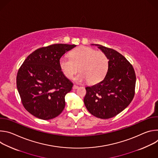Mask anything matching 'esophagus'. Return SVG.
I'll return each mask as SVG.
<instances>
[{"mask_svg":"<svg viewBox=\"0 0 158 158\" xmlns=\"http://www.w3.org/2000/svg\"><path fill=\"white\" fill-rule=\"evenodd\" d=\"M79 87L77 86V85H73V89H77Z\"/></svg>","mask_w":158,"mask_h":158,"instance_id":"34e87169","label":"esophagus"}]
</instances>
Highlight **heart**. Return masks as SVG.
Wrapping results in <instances>:
<instances>
[{
	"mask_svg": "<svg viewBox=\"0 0 158 158\" xmlns=\"http://www.w3.org/2000/svg\"><path fill=\"white\" fill-rule=\"evenodd\" d=\"M69 55L71 59L62 57L59 61L60 71L67 79H73L79 68L81 73L75 79L79 82L87 81L90 84H96L106 76L109 59L104 52L82 46L71 51Z\"/></svg>",
	"mask_w": 158,
	"mask_h": 158,
	"instance_id": "heart-1",
	"label": "heart"
}]
</instances>
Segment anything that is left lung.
<instances>
[{"instance_id": "8db88e82", "label": "left lung", "mask_w": 158, "mask_h": 158, "mask_svg": "<svg viewBox=\"0 0 158 158\" xmlns=\"http://www.w3.org/2000/svg\"><path fill=\"white\" fill-rule=\"evenodd\" d=\"M95 46L107 55L109 68L101 82L85 87L84 102L93 116L109 119L119 114L133 99L136 74L130 62L118 51L99 44Z\"/></svg>"}]
</instances>
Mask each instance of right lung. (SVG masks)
I'll return each mask as SVG.
<instances>
[{
  "label": "right lung",
  "instance_id": "obj_1",
  "mask_svg": "<svg viewBox=\"0 0 158 158\" xmlns=\"http://www.w3.org/2000/svg\"><path fill=\"white\" fill-rule=\"evenodd\" d=\"M74 44H52L37 49L20 67L17 88L24 108L34 116L49 120L65 107V96L73 86L60 71L59 61Z\"/></svg>",
  "mask_w": 158,
  "mask_h": 158
}]
</instances>
